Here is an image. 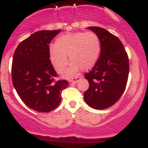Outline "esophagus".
I'll use <instances>...</instances> for the list:
<instances>
[{
  "label": "esophagus",
  "mask_w": 148,
  "mask_h": 148,
  "mask_svg": "<svg viewBox=\"0 0 148 148\" xmlns=\"http://www.w3.org/2000/svg\"><path fill=\"white\" fill-rule=\"evenodd\" d=\"M81 79V77H76L74 78H72L71 79L69 80V82H72L74 83V84H77V82H79V81Z\"/></svg>",
  "instance_id": "esophagus-1"
}]
</instances>
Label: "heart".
<instances>
[{"label": "heart", "mask_w": 148, "mask_h": 148, "mask_svg": "<svg viewBox=\"0 0 148 148\" xmlns=\"http://www.w3.org/2000/svg\"><path fill=\"white\" fill-rule=\"evenodd\" d=\"M101 44L98 36L92 32L66 33L56 40L55 45H50L51 64L58 73H63L69 64H71L65 77H70L79 71L92 68L98 60Z\"/></svg>", "instance_id": "b5f03b06"}]
</instances>
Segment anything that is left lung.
<instances>
[{"label": "left lung", "instance_id": "1", "mask_svg": "<svg viewBox=\"0 0 148 148\" xmlns=\"http://www.w3.org/2000/svg\"><path fill=\"white\" fill-rule=\"evenodd\" d=\"M87 29L100 38V57L91 71L84 75L89 82L84 99L89 106L103 110L115 104L125 90L128 80L129 58L124 45L117 37L105 29Z\"/></svg>", "mask_w": 148, "mask_h": 148}]
</instances>
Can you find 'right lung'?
<instances>
[{
    "label": "right lung",
    "mask_w": 148,
    "mask_h": 148,
    "mask_svg": "<svg viewBox=\"0 0 148 148\" xmlns=\"http://www.w3.org/2000/svg\"><path fill=\"white\" fill-rule=\"evenodd\" d=\"M41 30L20 42L14 53L12 82L17 94L32 110L48 113L58 107L66 80L54 81L56 72L50 60L49 44L61 32Z\"/></svg>",
    "instance_id": "right-lung-1"
}]
</instances>
